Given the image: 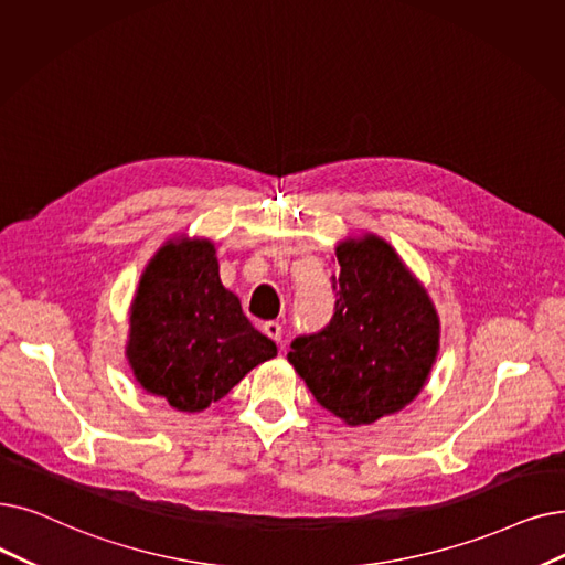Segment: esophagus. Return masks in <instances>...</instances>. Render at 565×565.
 <instances>
[{"mask_svg": "<svg viewBox=\"0 0 565 565\" xmlns=\"http://www.w3.org/2000/svg\"><path fill=\"white\" fill-rule=\"evenodd\" d=\"M263 332L273 339V341H281V326L277 323V321H267V323H263Z\"/></svg>", "mask_w": 565, "mask_h": 565, "instance_id": "1", "label": "esophagus"}]
</instances>
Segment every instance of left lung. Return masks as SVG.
Returning a JSON list of instances; mask_svg holds the SVG:
<instances>
[{"instance_id":"obj_1","label":"left lung","mask_w":565,"mask_h":565,"mask_svg":"<svg viewBox=\"0 0 565 565\" xmlns=\"http://www.w3.org/2000/svg\"><path fill=\"white\" fill-rule=\"evenodd\" d=\"M334 256L332 321L292 341L288 362L339 420L372 425L423 392L440 349V318L425 284L383 237H347Z\"/></svg>"}]
</instances>
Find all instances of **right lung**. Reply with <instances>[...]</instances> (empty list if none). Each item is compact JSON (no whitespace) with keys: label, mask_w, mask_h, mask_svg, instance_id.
Returning <instances> with one entry per match:
<instances>
[{"label":"right lung","mask_w":565,"mask_h":565,"mask_svg":"<svg viewBox=\"0 0 565 565\" xmlns=\"http://www.w3.org/2000/svg\"><path fill=\"white\" fill-rule=\"evenodd\" d=\"M125 355L147 395L201 413L273 360L277 347L222 284L214 242L184 233L166 239L142 269Z\"/></svg>","instance_id":"add662e5"}]
</instances>
